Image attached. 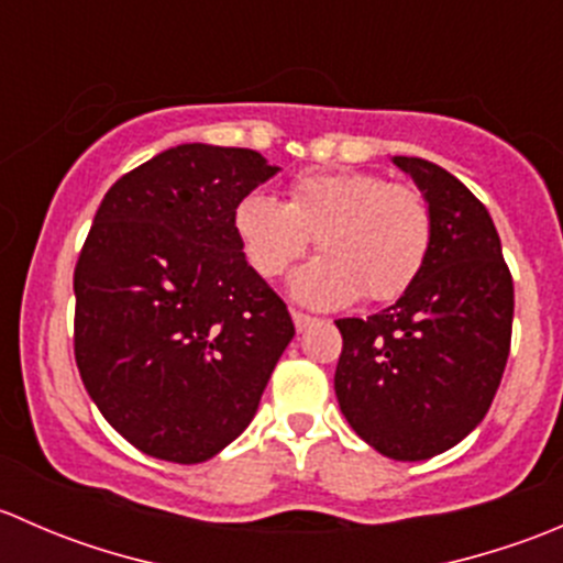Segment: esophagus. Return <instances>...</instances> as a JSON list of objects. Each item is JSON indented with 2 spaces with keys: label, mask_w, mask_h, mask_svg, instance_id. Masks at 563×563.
<instances>
[{
  "label": "esophagus",
  "mask_w": 563,
  "mask_h": 563,
  "mask_svg": "<svg viewBox=\"0 0 563 563\" xmlns=\"http://www.w3.org/2000/svg\"><path fill=\"white\" fill-rule=\"evenodd\" d=\"M291 318H294V327H297V332H305V329L316 321L313 316H305V313H299V310H294Z\"/></svg>",
  "instance_id": "1"
}]
</instances>
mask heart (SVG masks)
<instances>
[{"label": "heart", "mask_w": 563, "mask_h": 563, "mask_svg": "<svg viewBox=\"0 0 563 563\" xmlns=\"http://www.w3.org/2000/svg\"><path fill=\"white\" fill-rule=\"evenodd\" d=\"M234 234L261 277H277L302 258L316 236V261L288 291L318 310L354 299L391 302L411 288L428 261L433 214L419 190L365 172H308L291 181L288 201L250 190L236 201Z\"/></svg>", "instance_id": "heart-1"}]
</instances>
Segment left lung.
<instances>
[{
	"instance_id": "obj_1",
	"label": "left lung",
	"mask_w": 563,
	"mask_h": 563,
	"mask_svg": "<svg viewBox=\"0 0 563 563\" xmlns=\"http://www.w3.org/2000/svg\"><path fill=\"white\" fill-rule=\"evenodd\" d=\"M433 214V242L395 305L340 318L334 371L340 411L391 460H428L485 419L512 338L515 288L501 240L479 198L422 157H391Z\"/></svg>"
}]
</instances>
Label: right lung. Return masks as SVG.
I'll list each match as a JSON object with an SVG mask.
<instances>
[{"label":"right lung","instance_id":"add662e5","mask_svg":"<svg viewBox=\"0 0 563 563\" xmlns=\"http://www.w3.org/2000/svg\"><path fill=\"white\" fill-rule=\"evenodd\" d=\"M280 168L253 150L179 144L113 181L73 277L76 365L135 450L203 463L253 422L294 338L247 264L236 201Z\"/></svg>","mask_w":563,"mask_h":563}]
</instances>
